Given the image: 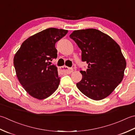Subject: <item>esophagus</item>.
Returning a JSON list of instances; mask_svg holds the SVG:
<instances>
[{"instance_id": "obj_1", "label": "esophagus", "mask_w": 135, "mask_h": 135, "mask_svg": "<svg viewBox=\"0 0 135 135\" xmlns=\"http://www.w3.org/2000/svg\"><path fill=\"white\" fill-rule=\"evenodd\" d=\"M60 69L62 70V71H64V72L68 73V74H70L73 71V69L72 68H68V66H64L60 67Z\"/></svg>"}]
</instances>
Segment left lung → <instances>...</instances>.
Masks as SVG:
<instances>
[{"instance_id":"1","label":"left lung","mask_w":135,"mask_h":135,"mask_svg":"<svg viewBox=\"0 0 135 135\" xmlns=\"http://www.w3.org/2000/svg\"><path fill=\"white\" fill-rule=\"evenodd\" d=\"M70 38L81 51V60L86 71L80 70L82 79L76 84L79 90L92 100L108 97L122 81L126 62L119 45L100 30H75Z\"/></svg>"}]
</instances>
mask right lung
<instances>
[{
	"label": "right lung",
	"instance_id": "right-lung-1",
	"mask_svg": "<svg viewBox=\"0 0 135 135\" xmlns=\"http://www.w3.org/2000/svg\"><path fill=\"white\" fill-rule=\"evenodd\" d=\"M68 32L55 28L43 30L24 41L15 54L13 63L17 79L34 98L45 99L58 87L57 68L49 61L57 57L55 44Z\"/></svg>",
	"mask_w": 135,
	"mask_h": 135
}]
</instances>
